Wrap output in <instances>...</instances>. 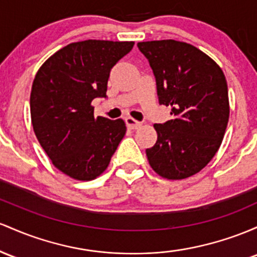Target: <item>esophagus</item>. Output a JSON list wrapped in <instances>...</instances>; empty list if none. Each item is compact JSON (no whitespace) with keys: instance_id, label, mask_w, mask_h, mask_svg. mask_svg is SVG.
I'll use <instances>...</instances> for the list:
<instances>
[{"instance_id":"obj_1","label":"esophagus","mask_w":257,"mask_h":257,"mask_svg":"<svg viewBox=\"0 0 257 257\" xmlns=\"http://www.w3.org/2000/svg\"><path fill=\"white\" fill-rule=\"evenodd\" d=\"M125 121H126V125H127V127L128 128H132V130H136L138 127H141V125H142V123H141L140 121L135 120L134 117H130V116L126 117Z\"/></svg>"}]
</instances>
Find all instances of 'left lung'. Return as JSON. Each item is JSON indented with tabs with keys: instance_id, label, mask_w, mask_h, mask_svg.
<instances>
[{
	"instance_id": "obj_1",
	"label": "left lung",
	"mask_w": 257,
	"mask_h": 257,
	"mask_svg": "<svg viewBox=\"0 0 257 257\" xmlns=\"http://www.w3.org/2000/svg\"><path fill=\"white\" fill-rule=\"evenodd\" d=\"M157 79L159 103L171 120L155 123L158 141L147 149L149 165L166 180L198 174L220 148L229 117L228 87L214 59L187 42H138Z\"/></svg>"
}]
</instances>
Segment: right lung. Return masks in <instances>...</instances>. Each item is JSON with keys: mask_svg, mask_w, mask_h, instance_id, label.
Masks as SVG:
<instances>
[{"mask_svg": "<svg viewBox=\"0 0 257 257\" xmlns=\"http://www.w3.org/2000/svg\"><path fill=\"white\" fill-rule=\"evenodd\" d=\"M134 45L105 40L69 43L35 75L30 94L34 132L52 164L74 180L102 175L125 136V121L94 117L92 100L106 97L110 69Z\"/></svg>", "mask_w": 257, "mask_h": 257, "instance_id": "1", "label": "right lung"}]
</instances>
